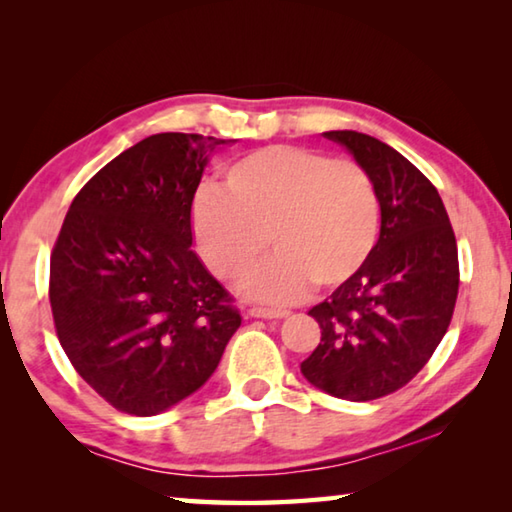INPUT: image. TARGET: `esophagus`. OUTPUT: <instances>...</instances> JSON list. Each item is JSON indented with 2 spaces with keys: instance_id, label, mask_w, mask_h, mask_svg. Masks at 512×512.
I'll return each instance as SVG.
<instances>
[{
  "instance_id": "esophagus-1",
  "label": "esophagus",
  "mask_w": 512,
  "mask_h": 512,
  "mask_svg": "<svg viewBox=\"0 0 512 512\" xmlns=\"http://www.w3.org/2000/svg\"><path fill=\"white\" fill-rule=\"evenodd\" d=\"M250 316H255V318H268V320H280V318H287L289 316V311H284V309H266V307H253L248 311Z\"/></svg>"
}]
</instances>
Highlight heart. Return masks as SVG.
Segmentation results:
<instances>
[{
    "mask_svg": "<svg viewBox=\"0 0 512 512\" xmlns=\"http://www.w3.org/2000/svg\"><path fill=\"white\" fill-rule=\"evenodd\" d=\"M192 219L203 259L223 280L246 275L268 237L275 255L241 291L262 302H293L311 282L336 289L361 273L377 246L379 198L361 164L273 144L232 162L223 189H201Z\"/></svg>",
    "mask_w": 512,
    "mask_h": 512,
    "instance_id": "b5f03b06",
    "label": "heart"
}]
</instances>
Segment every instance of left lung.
<instances>
[{
	"label": "left lung",
	"mask_w": 512,
	"mask_h": 512,
	"mask_svg": "<svg viewBox=\"0 0 512 512\" xmlns=\"http://www.w3.org/2000/svg\"><path fill=\"white\" fill-rule=\"evenodd\" d=\"M377 189V246L357 277L309 309L320 343L300 363L309 384L368 402L409 384L443 341L458 296V250L427 176L377 137L329 131Z\"/></svg>",
	"instance_id": "8db88e82"
}]
</instances>
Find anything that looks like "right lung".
Instances as JSON below:
<instances>
[{"mask_svg": "<svg viewBox=\"0 0 512 512\" xmlns=\"http://www.w3.org/2000/svg\"><path fill=\"white\" fill-rule=\"evenodd\" d=\"M158 133L119 153L69 205L49 266L58 341L115 409L149 418L196 393L241 325L192 248V203L219 144Z\"/></svg>", "mask_w": 512, "mask_h": 512, "instance_id": "right-lung-1", "label": "right lung"}]
</instances>
